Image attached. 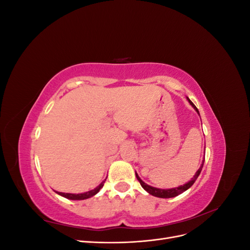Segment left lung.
Segmentation results:
<instances>
[{
    "instance_id": "obj_1",
    "label": "left lung",
    "mask_w": 250,
    "mask_h": 250,
    "mask_svg": "<svg viewBox=\"0 0 250 250\" xmlns=\"http://www.w3.org/2000/svg\"><path fill=\"white\" fill-rule=\"evenodd\" d=\"M188 102H190V104L195 108V110L198 112V115H199V111H198L197 107L195 106V105L193 104V102H192L190 99H188ZM203 163H204V160L202 161V164H201V166H200V168L198 169V171L195 173V175L193 176V178H192L190 181H188V183L185 184L184 186H179V187H177V188H166V190H164V188H154V187H151V186H149V185L144 183V181L140 178V176L138 175L137 173H135V176H137L138 180L140 181V184H141L142 188H143L145 191H147L150 195L155 196V197H160V198H172V197H175V196H178V195L181 194V193H184L185 191L188 190V188H190L193 186V184L195 183V180L197 179V177L199 176V174H200V172H201V170H202Z\"/></svg>"
}]
</instances>
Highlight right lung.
<instances>
[{
	"instance_id": "right-lung-1",
	"label": "right lung",
	"mask_w": 250,
	"mask_h": 250,
	"mask_svg": "<svg viewBox=\"0 0 250 250\" xmlns=\"http://www.w3.org/2000/svg\"><path fill=\"white\" fill-rule=\"evenodd\" d=\"M107 178V177H106ZM105 180L106 179H104V181H102V183L98 186L97 188H95L94 190H90V191H88V192H85V193H81V194H70V193H62V192H56L58 195H60V196H62V197H65V198H67V199H71V200H83V199H87V198H90V197H93L94 195H96L98 192H99L101 188H103V186H104V183H105Z\"/></svg>"
}]
</instances>
